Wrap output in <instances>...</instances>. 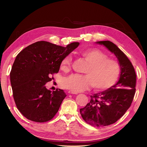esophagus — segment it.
<instances>
[{"label":"esophagus","mask_w":147,"mask_h":147,"mask_svg":"<svg viewBox=\"0 0 147 147\" xmlns=\"http://www.w3.org/2000/svg\"><path fill=\"white\" fill-rule=\"evenodd\" d=\"M68 93H69V94H78L77 93H76V92H74L73 91H71V90L68 91Z\"/></svg>","instance_id":"34e87169"}]
</instances>
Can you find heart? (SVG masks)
<instances>
[{
  "instance_id": "b5f03b06",
  "label": "heart",
  "mask_w": 147,
  "mask_h": 147,
  "mask_svg": "<svg viewBox=\"0 0 147 147\" xmlns=\"http://www.w3.org/2000/svg\"><path fill=\"white\" fill-rule=\"evenodd\" d=\"M80 54L89 63L85 71L86 74L70 75L62 83L65 88L77 93L87 89L91 85L96 90H104L115 84L121 69L117 61L108 58L105 53L97 49H88L82 51ZM71 61V57H65L61 62V69L68 71Z\"/></svg>"
}]
</instances>
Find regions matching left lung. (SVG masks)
Returning <instances> with one entry per match:
<instances>
[{
	"label": "left lung",
	"mask_w": 147,
	"mask_h": 147,
	"mask_svg": "<svg viewBox=\"0 0 147 147\" xmlns=\"http://www.w3.org/2000/svg\"><path fill=\"white\" fill-rule=\"evenodd\" d=\"M117 57L121 73L117 83L100 93L91 96L88 104L80 109L84 120L93 127H104L115 123L131 106L136 91V74L131 62L115 43L98 41Z\"/></svg>",
	"instance_id": "obj_1"
}]
</instances>
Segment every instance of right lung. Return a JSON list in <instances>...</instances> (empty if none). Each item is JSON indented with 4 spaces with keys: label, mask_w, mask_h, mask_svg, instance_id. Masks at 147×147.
<instances>
[{
    "label": "right lung",
    "mask_w": 147,
    "mask_h": 147,
    "mask_svg": "<svg viewBox=\"0 0 147 147\" xmlns=\"http://www.w3.org/2000/svg\"><path fill=\"white\" fill-rule=\"evenodd\" d=\"M79 45L66 47L46 41L28 46L16 56L10 72L13 97L19 111L36 122L51 120L67 96L63 90L51 91L45 84L59 71L62 60Z\"/></svg>",
    "instance_id": "1"
}]
</instances>
